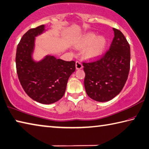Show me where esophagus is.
I'll return each mask as SVG.
<instances>
[{"instance_id":"esophagus-1","label":"esophagus","mask_w":149,"mask_h":149,"mask_svg":"<svg viewBox=\"0 0 149 149\" xmlns=\"http://www.w3.org/2000/svg\"><path fill=\"white\" fill-rule=\"evenodd\" d=\"M82 67H83V65L80 61H76V69L78 70V69H82Z\"/></svg>"}]
</instances>
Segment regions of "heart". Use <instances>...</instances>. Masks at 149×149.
<instances>
[{
	"label": "heart",
	"mask_w": 149,
	"mask_h": 149,
	"mask_svg": "<svg viewBox=\"0 0 149 149\" xmlns=\"http://www.w3.org/2000/svg\"><path fill=\"white\" fill-rule=\"evenodd\" d=\"M75 46L82 49L87 47L84 50V56L88 59H97L104 52L107 46V40L104 36H97L94 33L89 32L78 38Z\"/></svg>",
	"instance_id": "heart-1"
}]
</instances>
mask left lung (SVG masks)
Listing matches in <instances>:
<instances>
[{"mask_svg":"<svg viewBox=\"0 0 149 149\" xmlns=\"http://www.w3.org/2000/svg\"><path fill=\"white\" fill-rule=\"evenodd\" d=\"M113 30L114 38L105 54L93 62H83L86 91L98 102H106L117 96L127 82L130 71V45L119 30Z\"/></svg>","mask_w":149,"mask_h":149,"instance_id":"1","label":"left lung"}]
</instances>
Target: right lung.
Listing matches in <instances>:
<instances>
[{
  "mask_svg": "<svg viewBox=\"0 0 149 149\" xmlns=\"http://www.w3.org/2000/svg\"><path fill=\"white\" fill-rule=\"evenodd\" d=\"M45 27L40 25L24 33L17 48L15 63L19 82L26 93L38 102L50 104L62 98L76 67L74 61H66L50 55L40 61L33 60L35 38L45 31Z\"/></svg>",
  "mask_w": 149,
  "mask_h": 149,
  "instance_id": "add662e5",
  "label": "right lung"
}]
</instances>
